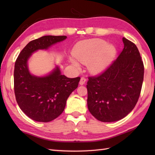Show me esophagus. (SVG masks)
Here are the masks:
<instances>
[{
    "label": "esophagus",
    "mask_w": 155,
    "mask_h": 155,
    "mask_svg": "<svg viewBox=\"0 0 155 155\" xmlns=\"http://www.w3.org/2000/svg\"><path fill=\"white\" fill-rule=\"evenodd\" d=\"M85 82H86V78H85L84 77H82L81 78L80 80V82H79V84L81 85H83L84 84H85Z\"/></svg>",
    "instance_id": "obj_1"
}]
</instances>
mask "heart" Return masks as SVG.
Segmentation results:
<instances>
[{
	"mask_svg": "<svg viewBox=\"0 0 155 155\" xmlns=\"http://www.w3.org/2000/svg\"><path fill=\"white\" fill-rule=\"evenodd\" d=\"M117 54L114 45L107 44L103 39L93 38L79 42L73 50L74 58L82 63L88 64L91 72L98 74L105 70L111 63ZM70 61L76 68H79V63L73 58Z\"/></svg>",
	"mask_w": 155,
	"mask_h": 155,
	"instance_id": "1",
	"label": "heart"
}]
</instances>
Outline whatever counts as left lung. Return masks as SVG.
<instances>
[{
  "label": "left lung",
  "mask_w": 155,
  "mask_h": 155,
  "mask_svg": "<svg viewBox=\"0 0 155 155\" xmlns=\"http://www.w3.org/2000/svg\"><path fill=\"white\" fill-rule=\"evenodd\" d=\"M123 50L117 60L98 77H89L87 105L101 122L119 120L135 107L140 94L144 64L137 46L123 38Z\"/></svg>",
  "instance_id": "1"
}]
</instances>
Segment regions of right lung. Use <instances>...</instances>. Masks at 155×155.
<instances>
[{
  "label": "right lung",
  "mask_w": 155,
  "mask_h": 155,
  "mask_svg": "<svg viewBox=\"0 0 155 155\" xmlns=\"http://www.w3.org/2000/svg\"><path fill=\"white\" fill-rule=\"evenodd\" d=\"M67 38L66 36H44L31 41L20 52L15 64L14 89L20 108L33 120L47 123L64 111L67 100L78 87L81 78H68L56 66L48 74L37 77L29 71L28 60L38 50H47Z\"/></svg>",
  "instance_id": "obj_1"
}]
</instances>
